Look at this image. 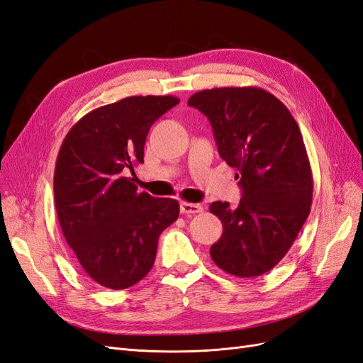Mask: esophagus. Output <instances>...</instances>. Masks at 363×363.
<instances>
[{
    "instance_id": "obj_1",
    "label": "esophagus",
    "mask_w": 363,
    "mask_h": 363,
    "mask_svg": "<svg viewBox=\"0 0 363 363\" xmlns=\"http://www.w3.org/2000/svg\"><path fill=\"white\" fill-rule=\"evenodd\" d=\"M203 211L201 204H194V203H180V212L184 215H191V213H200Z\"/></svg>"
}]
</instances>
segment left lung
Instances as JSON below:
<instances>
[{"instance_id": "left-lung-1", "label": "left lung", "mask_w": 363, "mask_h": 363, "mask_svg": "<svg viewBox=\"0 0 363 363\" xmlns=\"http://www.w3.org/2000/svg\"><path fill=\"white\" fill-rule=\"evenodd\" d=\"M188 104L211 121L219 156L238 169L242 189L238 207H208L223 223L211 256L232 276H262L289 251L311 212L313 179L298 124L255 86L200 91Z\"/></svg>"}]
</instances>
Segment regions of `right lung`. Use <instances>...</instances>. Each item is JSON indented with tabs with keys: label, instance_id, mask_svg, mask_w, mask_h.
I'll return each mask as SVG.
<instances>
[{
	"label": "right lung",
	"instance_id": "right-lung-1",
	"mask_svg": "<svg viewBox=\"0 0 363 363\" xmlns=\"http://www.w3.org/2000/svg\"><path fill=\"white\" fill-rule=\"evenodd\" d=\"M179 103L171 95L128 96L84 115L62 142L54 169L59 223L83 271L104 288L144 279L160 233L179 218L177 200L138 191L133 169L144 163L151 125Z\"/></svg>",
	"mask_w": 363,
	"mask_h": 363
}]
</instances>
